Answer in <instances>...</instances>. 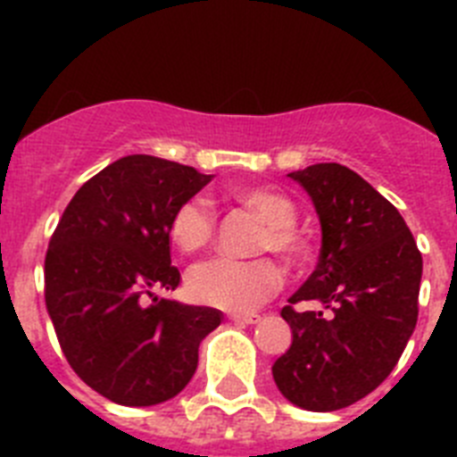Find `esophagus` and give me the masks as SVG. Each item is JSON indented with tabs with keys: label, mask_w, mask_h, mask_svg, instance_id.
Masks as SVG:
<instances>
[{
	"label": "esophagus",
	"mask_w": 457,
	"mask_h": 457,
	"mask_svg": "<svg viewBox=\"0 0 457 457\" xmlns=\"http://www.w3.org/2000/svg\"><path fill=\"white\" fill-rule=\"evenodd\" d=\"M228 320L237 322V325H256V322L261 320V316H258V313H245V316H242V313H231Z\"/></svg>",
	"instance_id": "obj_1"
}]
</instances>
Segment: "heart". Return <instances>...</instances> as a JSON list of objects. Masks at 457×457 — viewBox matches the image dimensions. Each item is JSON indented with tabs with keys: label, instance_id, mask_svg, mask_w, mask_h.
<instances>
[{
	"label": "heart",
	"instance_id": "obj_1",
	"mask_svg": "<svg viewBox=\"0 0 457 457\" xmlns=\"http://www.w3.org/2000/svg\"><path fill=\"white\" fill-rule=\"evenodd\" d=\"M242 208L252 210L263 224L258 233V252H277L288 263H302L309 256V242L302 236L295 204L284 194L263 187H245L233 192ZM217 212L210 199L194 194L173 210L169 220V237L183 253H196L215 237ZM284 284V272L270 256L236 261L212 258L196 265L187 277V290L199 304L224 311H249L263 304Z\"/></svg>",
	"mask_w": 457,
	"mask_h": 457
}]
</instances>
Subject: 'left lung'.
<instances>
[{"label": "left lung", "instance_id": "1", "mask_svg": "<svg viewBox=\"0 0 457 457\" xmlns=\"http://www.w3.org/2000/svg\"><path fill=\"white\" fill-rule=\"evenodd\" d=\"M290 179L313 199L322 249L281 309L293 343L272 375L297 407L343 410L389 378L417 327L421 252L394 204L353 169L311 164ZM302 301L321 309L297 312Z\"/></svg>", "mask_w": 457, "mask_h": 457}]
</instances>
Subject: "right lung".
<instances>
[{
	"label": "right lung",
	"mask_w": 457,
	"mask_h": 457,
	"mask_svg": "<svg viewBox=\"0 0 457 457\" xmlns=\"http://www.w3.org/2000/svg\"><path fill=\"white\" fill-rule=\"evenodd\" d=\"M210 176L153 155L88 179L50 237L46 304L68 364L107 401L146 407L185 389L220 311L157 300L180 284L169 220Z\"/></svg>",
	"instance_id": "add662e5"
}]
</instances>
